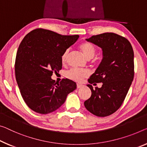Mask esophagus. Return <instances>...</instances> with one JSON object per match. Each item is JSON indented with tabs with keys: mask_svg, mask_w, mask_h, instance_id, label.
Wrapping results in <instances>:
<instances>
[{
	"mask_svg": "<svg viewBox=\"0 0 147 147\" xmlns=\"http://www.w3.org/2000/svg\"><path fill=\"white\" fill-rule=\"evenodd\" d=\"M83 86V85L80 84V83H78V84H77V88H78V89H80V88L82 87Z\"/></svg>",
	"mask_w": 147,
	"mask_h": 147,
	"instance_id": "1",
	"label": "esophagus"
}]
</instances>
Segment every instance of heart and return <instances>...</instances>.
<instances>
[{"label":"heart","mask_w":147,"mask_h":147,"mask_svg":"<svg viewBox=\"0 0 147 147\" xmlns=\"http://www.w3.org/2000/svg\"><path fill=\"white\" fill-rule=\"evenodd\" d=\"M80 49L82 52L83 55L85 56V58L88 60L91 59L93 58V56L95 55L96 49L92 44L89 43L88 42H83L80 45ZM69 50L66 49L62 54L61 60L62 62L64 63L66 62L67 56H68ZM90 75V71L88 69H78L73 68L69 69L68 71H67L66 76L70 80H72L76 81H81L84 80L85 78H87Z\"/></svg>","instance_id":"1"}]
</instances>
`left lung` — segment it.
Returning <instances> with one entry per match:
<instances>
[{"mask_svg":"<svg viewBox=\"0 0 147 147\" xmlns=\"http://www.w3.org/2000/svg\"><path fill=\"white\" fill-rule=\"evenodd\" d=\"M86 40L102 49V60L88 80L87 86L91 89V96L84 105L96 116H108L121 107L131 85L134 50L127 39L114 33L93 35ZM94 82H102V87L93 90L90 84Z\"/></svg>","mask_w":147,"mask_h":147,"instance_id":"8db88e82","label":"left lung"}]
</instances>
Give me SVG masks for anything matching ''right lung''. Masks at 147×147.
Returning <instances> with one entry per match:
<instances>
[{
	"label": "right lung",
	"mask_w": 147,
	"mask_h": 147,
	"mask_svg": "<svg viewBox=\"0 0 147 147\" xmlns=\"http://www.w3.org/2000/svg\"><path fill=\"white\" fill-rule=\"evenodd\" d=\"M79 37L36 29L22 40L16 58V79L22 98L33 111L42 114L55 111L77 88L73 81L64 79L57 83L51 76L62 69V54Z\"/></svg>",
	"instance_id": "add662e5"
}]
</instances>
